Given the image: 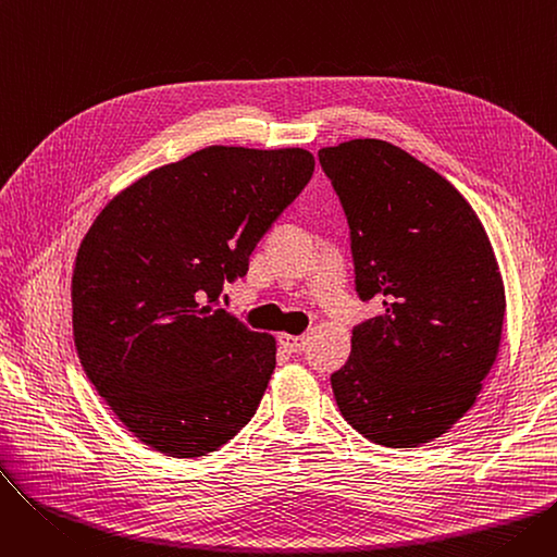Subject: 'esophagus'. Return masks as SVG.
I'll return each instance as SVG.
<instances>
[{
  "instance_id": "1",
  "label": "esophagus",
  "mask_w": 557,
  "mask_h": 557,
  "mask_svg": "<svg viewBox=\"0 0 557 557\" xmlns=\"http://www.w3.org/2000/svg\"><path fill=\"white\" fill-rule=\"evenodd\" d=\"M280 345H284L288 352H302L305 347V336H290V334H280Z\"/></svg>"
}]
</instances>
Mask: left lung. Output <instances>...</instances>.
Segmentation results:
<instances>
[{"label": "left lung", "instance_id": "obj_1", "mask_svg": "<svg viewBox=\"0 0 557 557\" xmlns=\"http://www.w3.org/2000/svg\"><path fill=\"white\" fill-rule=\"evenodd\" d=\"M318 160L349 225L357 294L384 300L332 374L336 404L368 441L420 447L470 411L499 352L494 250L470 202L397 146L352 139Z\"/></svg>", "mask_w": 557, "mask_h": 557}]
</instances>
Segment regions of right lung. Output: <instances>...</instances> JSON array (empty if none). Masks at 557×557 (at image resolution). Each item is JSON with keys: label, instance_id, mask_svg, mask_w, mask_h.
Returning <instances> with one entry per match:
<instances>
[{"label": "right lung", "instance_id": "right-lung-1", "mask_svg": "<svg viewBox=\"0 0 557 557\" xmlns=\"http://www.w3.org/2000/svg\"><path fill=\"white\" fill-rule=\"evenodd\" d=\"M313 156L208 146L114 196L76 255L74 343L133 435L198 458L255 416L275 341L221 309L223 284L307 187Z\"/></svg>", "mask_w": 557, "mask_h": 557}]
</instances>
